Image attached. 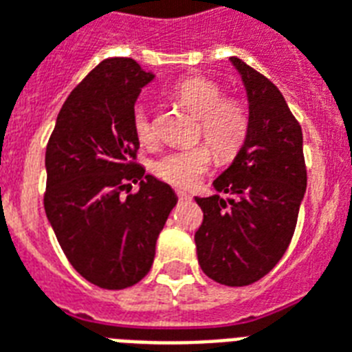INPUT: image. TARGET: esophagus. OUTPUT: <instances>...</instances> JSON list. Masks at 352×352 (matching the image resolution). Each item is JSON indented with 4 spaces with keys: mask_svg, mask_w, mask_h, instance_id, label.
<instances>
[{
    "mask_svg": "<svg viewBox=\"0 0 352 352\" xmlns=\"http://www.w3.org/2000/svg\"><path fill=\"white\" fill-rule=\"evenodd\" d=\"M178 198L179 200H190V195H187L184 190H178Z\"/></svg>",
    "mask_w": 352,
    "mask_h": 352,
    "instance_id": "34e87169",
    "label": "esophagus"
}]
</instances>
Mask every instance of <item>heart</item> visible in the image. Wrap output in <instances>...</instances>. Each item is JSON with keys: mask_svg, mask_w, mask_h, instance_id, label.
I'll use <instances>...</instances> for the list:
<instances>
[{"mask_svg": "<svg viewBox=\"0 0 352 352\" xmlns=\"http://www.w3.org/2000/svg\"><path fill=\"white\" fill-rule=\"evenodd\" d=\"M174 99L190 113L200 117L201 135L220 160H231L241 151L250 130L246 106L236 99H224L219 84L209 78L192 77L176 84ZM132 126L141 143L154 141V124L146 106L138 104L132 111ZM213 163V153L206 145L165 152L152 165L157 178L176 187H192Z\"/></svg>", "mask_w": 352, "mask_h": 352, "instance_id": "heart-1", "label": "heart"}]
</instances>
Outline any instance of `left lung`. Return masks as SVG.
Here are the masks:
<instances>
[{"instance_id": "left-lung-1", "label": "left lung", "mask_w": 352, "mask_h": 352, "mask_svg": "<svg viewBox=\"0 0 352 352\" xmlns=\"http://www.w3.org/2000/svg\"><path fill=\"white\" fill-rule=\"evenodd\" d=\"M230 60L246 89L250 130L235 160L213 182L217 195L195 196L204 211L195 242L207 277L246 287L287 252L307 190V168L303 132L277 86L241 58Z\"/></svg>"}]
</instances>
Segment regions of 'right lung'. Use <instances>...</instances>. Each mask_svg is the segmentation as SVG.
<instances>
[{
    "label": "right lung",
    "mask_w": 352,
    "mask_h": 352,
    "mask_svg": "<svg viewBox=\"0 0 352 352\" xmlns=\"http://www.w3.org/2000/svg\"><path fill=\"white\" fill-rule=\"evenodd\" d=\"M154 80L132 58H106L65 99L45 151L43 207L60 248L84 279L121 290L143 279L178 201L173 187L133 163L132 111ZM140 184L135 195L118 196Z\"/></svg>",
    "instance_id": "add662e5"
}]
</instances>
